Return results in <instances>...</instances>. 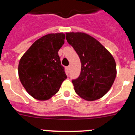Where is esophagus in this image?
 <instances>
[{
  "label": "esophagus",
  "mask_w": 135,
  "mask_h": 135,
  "mask_svg": "<svg viewBox=\"0 0 135 135\" xmlns=\"http://www.w3.org/2000/svg\"><path fill=\"white\" fill-rule=\"evenodd\" d=\"M70 65H68V66L66 67V70H67V72L68 73L69 71H70Z\"/></svg>",
  "instance_id": "esophagus-1"
}]
</instances>
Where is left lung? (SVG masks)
I'll use <instances>...</instances> for the list:
<instances>
[{
    "instance_id": "1",
    "label": "left lung",
    "mask_w": 135,
    "mask_h": 135,
    "mask_svg": "<svg viewBox=\"0 0 135 135\" xmlns=\"http://www.w3.org/2000/svg\"><path fill=\"white\" fill-rule=\"evenodd\" d=\"M66 40L81 61L79 77L71 82L82 99L95 101L104 96L115 80L116 65L114 57L98 40L82 32L65 33Z\"/></svg>"
}]
</instances>
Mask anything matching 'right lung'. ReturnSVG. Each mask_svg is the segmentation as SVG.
<instances>
[{
  "label": "right lung",
  "mask_w": 135,
  "mask_h": 135,
  "mask_svg": "<svg viewBox=\"0 0 135 135\" xmlns=\"http://www.w3.org/2000/svg\"><path fill=\"white\" fill-rule=\"evenodd\" d=\"M64 40L63 33L44 36L34 42L20 59L19 78L26 91L36 99H49L67 78L58 55Z\"/></svg>",
  "instance_id": "right-lung-1"
}]
</instances>
